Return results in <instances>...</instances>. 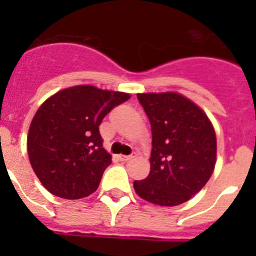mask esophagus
Here are the masks:
<instances>
[{"label":"esophagus","instance_id":"1","mask_svg":"<svg viewBox=\"0 0 256 256\" xmlns=\"http://www.w3.org/2000/svg\"><path fill=\"white\" fill-rule=\"evenodd\" d=\"M136 156H137V154L133 152V154H130V155H120L119 156V159H120L122 162H128V160L134 159Z\"/></svg>","mask_w":256,"mask_h":256}]
</instances>
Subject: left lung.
Returning a JSON list of instances; mask_svg holds the SVG:
<instances>
[{"label": "left lung", "instance_id": "obj_1", "mask_svg": "<svg viewBox=\"0 0 256 256\" xmlns=\"http://www.w3.org/2000/svg\"><path fill=\"white\" fill-rule=\"evenodd\" d=\"M137 98L150 120L152 150L150 174L134 180L136 194L160 206L183 204L212 177L216 130L206 114L182 94H138Z\"/></svg>", "mask_w": 256, "mask_h": 256}]
</instances>
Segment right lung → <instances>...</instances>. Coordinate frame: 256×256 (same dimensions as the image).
I'll use <instances>...</instances> for the list:
<instances>
[{
  "label": "right lung",
  "mask_w": 256,
  "mask_h": 256,
  "mask_svg": "<svg viewBox=\"0 0 256 256\" xmlns=\"http://www.w3.org/2000/svg\"><path fill=\"white\" fill-rule=\"evenodd\" d=\"M130 97L94 86H76L40 105L29 126L26 146L32 168L52 195L76 200L96 191L112 164L98 126Z\"/></svg>",
  "instance_id": "obj_1"
}]
</instances>
